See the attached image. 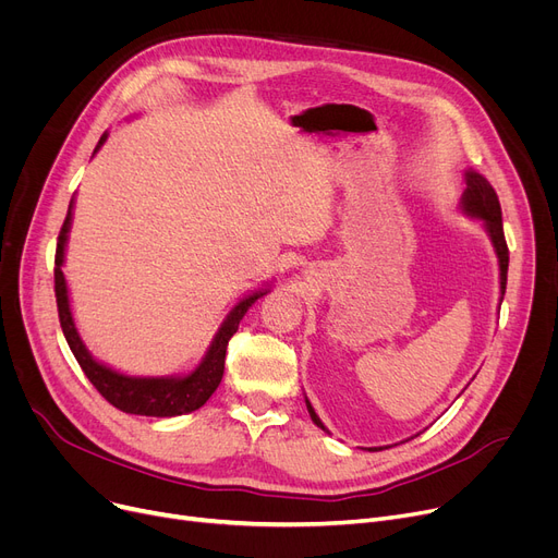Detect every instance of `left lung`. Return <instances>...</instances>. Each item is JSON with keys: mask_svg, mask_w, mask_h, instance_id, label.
I'll use <instances>...</instances> for the list:
<instances>
[{"mask_svg": "<svg viewBox=\"0 0 558 558\" xmlns=\"http://www.w3.org/2000/svg\"><path fill=\"white\" fill-rule=\"evenodd\" d=\"M465 181H468V187L463 192V210L468 215L480 217V219L486 221V228L490 232V240L495 244L497 257H500V289L505 294V291H507V271H509V246H507V240H505L500 198H497L495 190L490 187V183L484 179V175H480L475 171H468ZM307 412L320 429H326L324 423H320L318 416L314 414V409H312L310 402H307Z\"/></svg>", "mask_w": 558, "mask_h": 558, "instance_id": "1", "label": "left lung"}]
</instances>
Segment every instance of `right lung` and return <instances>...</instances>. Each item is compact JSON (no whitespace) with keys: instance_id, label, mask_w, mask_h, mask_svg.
Segmentation results:
<instances>
[{"instance_id":"1","label":"right lung","mask_w":558,"mask_h":558,"mask_svg":"<svg viewBox=\"0 0 558 558\" xmlns=\"http://www.w3.org/2000/svg\"><path fill=\"white\" fill-rule=\"evenodd\" d=\"M106 135L99 140L104 144ZM99 149V146H97ZM95 149V151H97ZM72 221V205L68 210V217L61 226V234H58V244H56V257H53V291H56V305H58V320H61L63 335L68 339V345L74 353L78 366L83 368L85 377L90 379L93 387L112 404L120 409V412L133 414V416H158V418H169V416H181L190 414L194 409L203 407L205 400H208L223 377V362H226V348L230 337L238 332L240 320L248 312V307L262 299L267 291H259V294H253L244 299L232 307L228 318L223 320L221 330L217 332L208 355L201 362V366L190 373L187 377L181 379H165V377H129L120 375L99 362H95L87 353L83 341L76 335L70 303H68V284L63 278V251H65V240H68V230Z\"/></svg>"}]
</instances>
